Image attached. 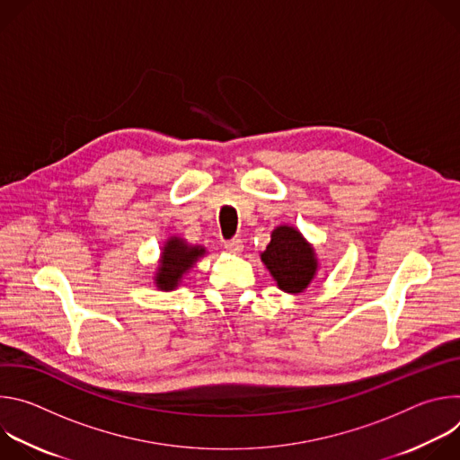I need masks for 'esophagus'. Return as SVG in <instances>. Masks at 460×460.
<instances>
[{
    "instance_id": "esophagus-1",
    "label": "esophagus",
    "mask_w": 460,
    "mask_h": 460,
    "mask_svg": "<svg viewBox=\"0 0 460 460\" xmlns=\"http://www.w3.org/2000/svg\"><path fill=\"white\" fill-rule=\"evenodd\" d=\"M224 247H226L229 252L238 254V252H242L243 243H242V240H240V238H233V240H227V242L224 243Z\"/></svg>"
}]
</instances>
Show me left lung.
Here are the masks:
<instances>
[{
  "label": "left lung",
  "instance_id": "left-lung-1",
  "mask_svg": "<svg viewBox=\"0 0 460 460\" xmlns=\"http://www.w3.org/2000/svg\"><path fill=\"white\" fill-rule=\"evenodd\" d=\"M277 286L291 295L305 291L316 275L318 261L313 245L291 226H279L260 254Z\"/></svg>",
  "mask_w": 460,
  "mask_h": 460
}]
</instances>
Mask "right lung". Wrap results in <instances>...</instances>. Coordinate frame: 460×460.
Segmentation results:
<instances>
[{"label": "right lung", "instance_id": "1", "mask_svg": "<svg viewBox=\"0 0 460 460\" xmlns=\"http://www.w3.org/2000/svg\"><path fill=\"white\" fill-rule=\"evenodd\" d=\"M206 254V247L189 245L183 238L171 236L162 247L160 266L155 277V284L162 291H172L178 288L183 275L196 264V260Z\"/></svg>", "mask_w": 460, "mask_h": 460}]
</instances>
